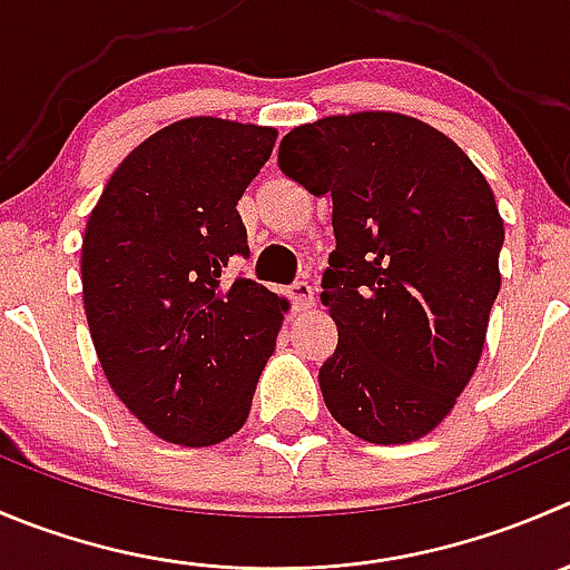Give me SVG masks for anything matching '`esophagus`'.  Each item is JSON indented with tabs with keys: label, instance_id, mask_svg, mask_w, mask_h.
I'll return each mask as SVG.
<instances>
[{
	"label": "esophagus",
	"instance_id": "esophagus-1",
	"mask_svg": "<svg viewBox=\"0 0 570 570\" xmlns=\"http://www.w3.org/2000/svg\"><path fill=\"white\" fill-rule=\"evenodd\" d=\"M286 297L292 301L295 312H306V308L314 306V289L306 284V281H297V284H292L289 289H286Z\"/></svg>",
	"mask_w": 570,
	"mask_h": 570
}]
</instances>
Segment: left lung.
Listing matches in <instances>:
<instances>
[{
  "mask_svg": "<svg viewBox=\"0 0 570 570\" xmlns=\"http://www.w3.org/2000/svg\"><path fill=\"white\" fill-rule=\"evenodd\" d=\"M278 164L334 203L320 301L340 342L320 367L325 406L367 443L425 438L484 351L504 245L493 189L445 132L392 110L295 127Z\"/></svg>",
  "mask_w": 570,
  "mask_h": 570,
  "instance_id": "8db88e82",
  "label": "left lung"
}]
</instances>
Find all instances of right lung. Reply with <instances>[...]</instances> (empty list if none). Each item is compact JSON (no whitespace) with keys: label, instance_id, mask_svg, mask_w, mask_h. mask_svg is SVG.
Listing matches in <instances>:
<instances>
[{"label":"right lung","instance_id":"obj_1","mask_svg":"<svg viewBox=\"0 0 570 570\" xmlns=\"http://www.w3.org/2000/svg\"><path fill=\"white\" fill-rule=\"evenodd\" d=\"M278 130L191 116L145 138L110 175L86 236L82 306L119 401L167 443L236 434L289 303L250 278L236 203Z\"/></svg>","mask_w":570,"mask_h":570}]
</instances>
